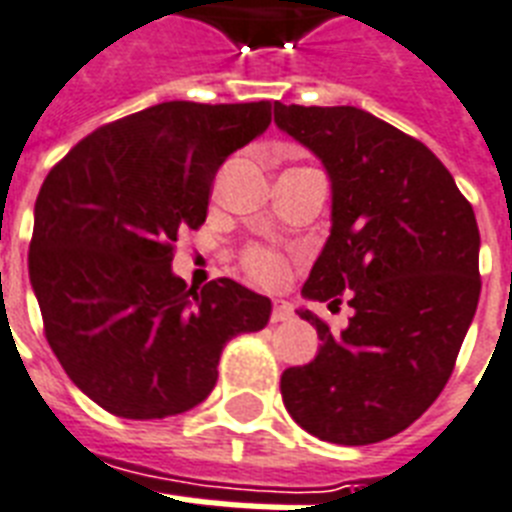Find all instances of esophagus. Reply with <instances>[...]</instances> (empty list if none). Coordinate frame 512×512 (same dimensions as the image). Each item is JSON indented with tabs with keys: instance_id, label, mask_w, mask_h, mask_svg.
Instances as JSON below:
<instances>
[{
	"instance_id": "1",
	"label": "esophagus",
	"mask_w": 512,
	"mask_h": 512,
	"mask_svg": "<svg viewBox=\"0 0 512 512\" xmlns=\"http://www.w3.org/2000/svg\"><path fill=\"white\" fill-rule=\"evenodd\" d=\"M289 318H292V305L284 302V299H276V302H273V310H270V323L289 321Z\"/></svg>"
}]
</instances>
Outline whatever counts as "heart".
<instances>
[{
    "instance_id": "obj_1",
    "label": "heart",
    "mask_w": 512,
    "mask_h": 512,
    "mask_svg": "<svg viewBox=\"0 0 512 512\" xmlns=\"http://www.w3.org/2000/svg\"><path fill=\"white\" fill-rule=\"evenodd\" d=\"M242 268L255 284L260 286H281L289 278V260H286L281 252L270 247H260V244H252L242 252Z\"/></svg>"
}]
</instances>
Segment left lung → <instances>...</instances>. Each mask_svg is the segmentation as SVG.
I'll use <instances>...</instances> for the list:
<instances>
[{
  "label": "left lung",
  "mask_w": 512,
  "mask_h": 512,
  "mask_svg": "<svg viewBox=\"0 0 512 512\" xmlns=\"http://www.w3.org/2000/svg\"><path fill=\"white\" fill-rule=\"evenodd\" d=\"M276 123L331 176V236L302 294L355 310L321 336L313 363L286 368L281 397L323 442L373 444L418 421L450 381L481 294L471 202L423 141L357 107L276 102Z\"/></svg>",
  "instance_id": "obj_1"
}]
</instances>
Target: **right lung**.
Returning a JSON list of instances; mask_svg holds the SVG:
<instances>
[{
  "instance_id": "right-lung-1",
  "label": "right lung",
  "mask_w": 512,
  "mask_h": 512,
  "mask_svg": "<svg viewBox=\"0 0 512 512\" xmlns=\"http://www.w3.org/2000/svg\"><path fill=\"white\" fill-rule=\"evenodd\" d=\"M270 110L162 102L91 131L44 178L28 252L44 336L107 413H186L213 392L226 342L268 323V297L231 278L186 289L170 263L178 234L205 223L218 168Z\"/></svg>"
}]
</instances>
